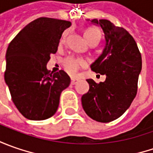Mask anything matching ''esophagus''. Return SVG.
Instances as JSON below:
<instances>
[{
  "mask_svg": "<svg viewBox=\"0 0 153 153\" xmlns=\"http://www.w3.org/2000/svg\"><path fill=\"white\" fill-rule=\"evenodd\" d=\"M78 81L79 80L76 79V78H71V84H76L77 82H78Z\"/></svg>",
  "mask_w": 153,
  "mask_h": 153,
  "instance_id": "34e87169",
  "label": "esophagus"
}]
</instances>
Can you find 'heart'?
<instances>
[{"mask_svg": "<svg viewBox=\"0 0 153 153\" xmlns=\"http://www.w3.org/2000/svg\"><path fill=\"white\" fill-rule=\"evenodd\" d=\"M83 36H84V38L87 40L88 42L93 39L100 40V30L96 27H88L84 30ZM64 42H65V36L61 39L60 43H63ZM62 65H63V67L65 69V71L68 74L73 76L77 72V71L80 68L84 65V61L79 58L68 57V58L64 59Z\"/></svg>", "mask_w": 153, "mask_h": 153, "instance_id": "obj_1", "label": "heart"}]
</instances>
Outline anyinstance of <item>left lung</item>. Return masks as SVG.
<instances>
[{"instance_id":"1","label":"left lung","mask_w":153,"mask_h":153,"mask_svg":"<svg viewBox=\"0 0 153 153\" xmlns=\"http://www.w3.org/2000/svg\"><path fill=\"white\" fill-rule=\"evenodd\" d=\"M101 27L105 45L101 55L90 65L92 71L105 75L103 82L87 79L89 90L82 96L86 114L92 119L109 123L118 118L130 106L137 94L141 54L133 36L107 19H92Z\"/></svg>"}]
</instances>
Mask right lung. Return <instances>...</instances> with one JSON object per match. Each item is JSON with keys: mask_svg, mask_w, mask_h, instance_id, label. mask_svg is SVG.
I'll list each match as a JSON object with an SVG mask.
<instances>
[{"mask_svg": "<svg viewBox=\"0 0 153 153\" xmlns=\"http://www.w3.org/2000/svg\"><path fill=\"white\" fill-rule=\"evenodd\" d=\"M70 21L39 18L13 39L6 53L5 82L13 102L30 120H45L55 114L62 91L71 78L64 71L50 73L47 64L55 53Z\"/></svg>", "mask_w": 153, "mask_h": 153, "instance_id": "right-lung-1", "label": "right lung"}]
</instances>
